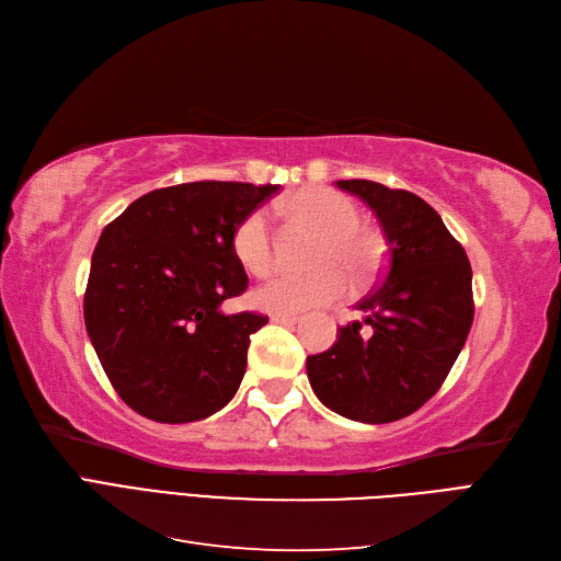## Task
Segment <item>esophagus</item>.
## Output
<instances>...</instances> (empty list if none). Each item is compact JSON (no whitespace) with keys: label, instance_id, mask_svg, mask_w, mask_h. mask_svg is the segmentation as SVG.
Here are the masks:
<instances>
[{"label":"esophagus","instance_id":"34e87169","mask_svg":"<svg viewBox=\"0 0 561 561\" xmlns=\"http://www.w3.org/2000/svg\"><path fill=\"white\" fill-rule=\"evenodd\" d=\"M271 320L280 322V325H293V322L299 320V316H295V313H274V316H271Z\"/></svg>","mask_w":561,"mask_h":561}]
</instances>
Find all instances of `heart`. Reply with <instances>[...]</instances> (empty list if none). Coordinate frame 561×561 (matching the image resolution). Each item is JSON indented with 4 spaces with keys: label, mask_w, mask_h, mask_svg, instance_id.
<instances>
[{
    "label": "heart",
    "mask_w": 561,
    "mask_h": 561,
    "mask_svg": "<svg viewBox=\"0 0 561 561\" xmlns=\"http://www.w3.org/2000/svg\"><path fill=\"white\" fill-rule=\"evenodd\" d=\"M278 213L290 225L318 233L309 274H280L252 293V304L268 313H295L336 299L344 293L342 267L355 285H363L379 268L383 243L377 229L360 222L358 206L325 186H309L285 198ZM231 252L252 276H266L276 262L274 233L262 210L248 213L231 231Z\"/></svg>",
    "instance_id": "obj_1"
}]
</instances>
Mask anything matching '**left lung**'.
<instances>
[{
  "label": "left lung",
  "instance_id": "8db88e82",
  "mask_svg": "<svg viewBox=\"0 0 561 561\" xmlns=\"http://www.w3.org/2000/svg\"><path fill=\"white\" fill-rule=\"evenodd\" d=\"M336 186L377 215L388 254L381 283L355 307L365 322L339 328L325 353L309 355V381L332 412L390 423L428 402L461 353L474 316L472 268L443 217L416 194L369 180Z\"/></svg>",
  "mask_w": 561,
  "mask_h": 561
}]
</instances>
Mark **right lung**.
Listing matches in <instances>:
<instances>
[{
	"mask_svg": "<svg viewBox=\"0 0 561 561\" xmlns=\"http://www.w3.org/2000/svg\"><path fill=\"white\" fill-rule=\"evenodd\" d=\"M276 192L278 184L215 180L165 186L133 201L100 233L83 320L130 410L192 423L236 396L250 334L268 318L222 311L248 287L231 231Z\"/></svg>",
	"mask_w": 561,
	"mask_h": 561,
	"instance_id": "obj_1",
	"label": "right lung"
}]
</instances>
